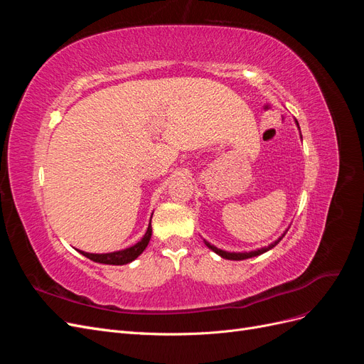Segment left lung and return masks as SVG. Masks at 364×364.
Here are the masks:
<instances>
[{"label":"left lung","mask_w":364,"mask_h":364,"mask_svg":"<svg viewBox=\"0 0 364 364\" xmlns=\"http://www.w3.org/2000/svg\"><path fill=\"white\" fill-rule=\"evenodd\" d=\"M297 123V121H296ZM297 127H299V124H297ZM285 235V234H284ZM282 235V237H284ZM282 237L281 238H278L277 241H274V243H272V245H269L267 247H261V249H258V250H252V252H226V250H222V249H217L215 246H213V245H209L208 241H205L206 243V246L211 249L213 252H215L217 255H220L222 258H225V259H234V261H241V259H247V258H252V257H258V255H261V253H264V252H267V250H270V249H273L274 246H277L279 241L282 240Z\"/></svg>","instance_id":"1"}]
</instances>
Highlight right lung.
Segmentation results:
<instances>
[{
  "label": "right lung",
  "mask_w": 364,
  "mask_h": 364,
  "mask_svg": "<svg viewBox=\"0 0 364 364\" xmlns=\"http://www.w3.org/2000/svg\"><path fill=\"white\" fill-rule=\"evenodd\" d=\"M150 238H151V225H149L147 232L144 234V237L141 238V241H138V243L132 247L118 250V252H111V253H87V252H82V250H80V253L83 257L92 259L94 262L112 264V266H123V264H127V262H132L134 259H136L141 253L144 252Z\"/></svg>",
  "instance_id": "obj_1"
}]
</instances>
